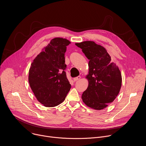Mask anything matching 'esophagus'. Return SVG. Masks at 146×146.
Instances as JSON below:
<instances>
[{"label":"esophagus","mask_w":146,"mask_h":146,"mask_svg":"<svg viewBox=\"0 0 146 146\" xmlns=\"http://www.w3.org/2000/svg\"><path fill=\"white\" fill-rule=\"evenodd\" d=\"M80 78H81V76H78V77H76L74 78H73V81H78V80H80Z\"/></svg>","instance_id":"obj_1"}]
</instances>
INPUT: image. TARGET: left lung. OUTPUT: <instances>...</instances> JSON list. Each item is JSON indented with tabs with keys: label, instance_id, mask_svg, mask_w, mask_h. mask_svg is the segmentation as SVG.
I'll return each mask as SVG.
<instances>
[{
	"label": "left lung",
	"instance_id": "8db88e82",
	"mask_svg": "<svg viewBox=\"0 0 146 146\" xmlns=\"http://www.w3.org/2000/svg\"><path fill=\"white\" fill-rule=\"evenodd\" d=\"M75 44L82 49L90 60L89 72L86 77L88 87L82 94V100L91 109H105L119 92L122 84L121 72L115 64L111 62V56L105 47L92 41Z\"/></svg>",
	"mask_w": 146,
	"mask_h": 146
}]
</instances>
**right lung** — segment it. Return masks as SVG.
Masks as SVG:
<instances>
[{
  "instance_id": "right-lung-1",
  "label": "right lung",
  "mask_w": 146,
  "mask_h": 146,
  "mask_svg": "<svg viewBox=\"0 0 146 146\" xmlns=\"http://www.w3.org/2000/svg\"><path fill=\"white\" fill-rule=\"evenodd\" d=\"M70 41L52 38L34 59L29 70L28 81L37 100L46 107L63 102L71 85L65 72V53Z\"/></svg>"
}]
</instances>
